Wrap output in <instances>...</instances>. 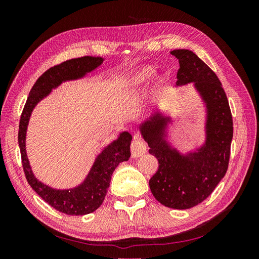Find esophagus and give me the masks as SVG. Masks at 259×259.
Wrapping results in <instances>:
<instances>
[{
    "mask_svg": "<svg viewBox=\"0 0 259 259\" xmlns=\"http://www.w3.org/2000/svg\"><path fill=\"white\" fill-rule=\"evenodd\" d=\"M147 151L146 144L140 139H135L131 145V152L133 158H139Z\"/></svg>",
    "mask_w": 259,
    "mask_h": 259,
    "instance_id": "obj_1",
    "label": "esophagus"
}]
</instances>
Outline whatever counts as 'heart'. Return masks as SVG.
Returning a JSON list of instances; mask_svg holds the SVG:
<instances>
[{"label":"heart","mask_w":259,"mask_h":259,"mask_svg":"<svg viewBox=\"0 0 259 259\" xmlns=\"http://www.w3.org/2000/svg\"><path fill=\"white\" fill-rule=\"evenodd\" d=\"M154 74L155 68L150 65L140 67L134 70L126 77H124L122 82L117 85L115 90V96L124 99L134 97L152 79ZM155 105V97H150L145 104V109L147 111H151L152 109H154Z\"/></svg>","instance_id":"heart-1"}]
</instances>
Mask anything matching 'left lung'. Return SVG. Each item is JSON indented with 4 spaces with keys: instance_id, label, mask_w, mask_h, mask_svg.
Returning <instances> with one entry per match:
<instances>
[{
    "instance_id": "8db88e82",
    "label": "left lung",
    "mask_w": 259,
    "mask_h": 259,
    "mask_svg": "<svg viewBox=\"0 0 259 259\" xmlns=\"http://www.w3.org/2000/svg\"><path fill=\"white\" fill-rule=\"evenodd\" d=\"M179 60L176 86L193 85L205 111L204 142L186 153L168 139L173 116L156 111L144 121L139 132L149 153L159 161V168L149 180L153 197L175 209L191 208L204 201L224 178L228 168L233 136L228 99L217 75L189 50H174Z\"/></svg>"
}]
</instances>
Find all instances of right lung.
Instances as JSON below:
<instances>
[{"mask_svg": "<svg viewBox=\"0 0 259 259\" xmlns=\"http://www.w3.org/2000/svg\"><path fill=\"white\" fill-rule=\"evenodd\" d=\"M104 60L103 57L85 56L67 60L49 69L31 89L20 117L18 144L28 183L46 203L67 215L90 214L103 204L114 169L121 162L130 159L132 135L127 131H123L115 140L106 145L97 154L82 183L68 189H56L40 182L31 168L26 150L28 125L36 105L51 95L53 90H56L61 83L83 79L86 74L97 69Z\"/></svg>", "mask_w": 259, "mask_h": 259, "instance_id": "add662e5", "label": "right lung"}]
</instances>
